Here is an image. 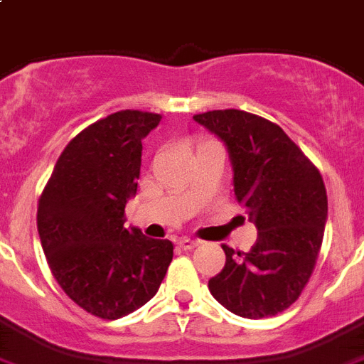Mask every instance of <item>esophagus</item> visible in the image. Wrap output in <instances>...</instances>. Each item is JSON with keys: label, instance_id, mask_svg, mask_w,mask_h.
<instances>
[{"label": "esophagus", "instance_id": "esophagus-1", "mask_svg": "<svg viewBox=\"0 0 364 364\" xmlns=\"http://www.w3.org/2000/svg\"><path fill=\"white\" fill-rule=\"evenodd\" d=\"M198 240H192V239H181L179 242H177V246L181 250H185V252H188V250H194L198 246Z\"/></svg>", "mask_w": 364, "mask_h": 364}]
</instances>
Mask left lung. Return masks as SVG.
<instances>
[{
	"label": "left lung",
	"instance_id": "8db88e82",
	"mask_svg": "<svg viewBox=\"0 0 364 364\" xmlns=\"http://www.w3.org/2000/svg\"><path fill=\"white\" fill-rule=\"evenodd\" d=\"M224 140L233 164L235 198L257 228L250 252H225L209 291L231 313L267 318L289 309L313 276L328 218L318 168L274 122L239 111L194 114Z\"/></svg>",
	"mask_w": 364,
	"mask_h": 364
}]
</instances>
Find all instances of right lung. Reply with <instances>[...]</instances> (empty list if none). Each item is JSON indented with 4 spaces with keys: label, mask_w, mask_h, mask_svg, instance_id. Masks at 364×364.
Returning <instances> with one entry per match:
<instances>
[{
    "label": "right lung",
    "mask_w": 364,
    "mask_h": 364,
    "mask_svg": "<svg viewBox=\"0 0 364 364\" xmlns=\"http://www.w3.org/2000/svg\"><path fill=\"white\" fill-rule=\"evenodd\" d=\"M161 118L125 109L85 127L64 148L38 200L36 225L51 274L97 318L142 307L172 262L170 240L124 228L125 203L139 187L142 139Z\"/></svg>",
    "instance_id": "add662e5"
}]
</instances>
